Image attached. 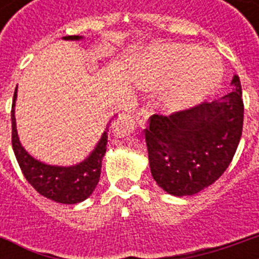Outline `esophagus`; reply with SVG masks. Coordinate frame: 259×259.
<instances>
[{"label": "esophagus", "mask_w": 259, "mask_h": 259, "mask_svg": "<svg viewBox=\"0 0 259 259\" xmlns=\"http://www.w3.org/2000/svg\"><path fill=\"white\" fill-rule=\"evenodd\" d=\"M148 117H149V113H148V110H146L145 107H142V109L138 110L137 113H136V122L138 123V126L144 127V126L146 125Z\"/></svg>", "instance_id": "34e87169"}]
</instances>
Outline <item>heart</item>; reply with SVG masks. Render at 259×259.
Masks as SVG:
<instances>
[{
  "instance_id": "heart-1",
  "label": "heart",
  "mask_w": 259,
  "mask_h": 259,
  "mask_svg": "<svg viewBox=\"0 0 259 259\" xmlns=\"http://www.w3.org/2000/svg\"><path fill=\"white\" fill-rule=\"evenodd\" d=\"M221 59L211 51L189 44L154 47L142 59V76L150 86L168 83L164 101L170 109L197 105L219 86Z\"/></svg>"
}]
</instances>
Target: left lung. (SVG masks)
Returning <instances> with one entry per match:
<instances>
[{"instance_id": "8db88e82", "label": "left lung", "mask_w": 259, "mask_h": 259, "mask_svg": "<svg viewBox=\"0 0 259 259\" xmlns=\"http://www.w3.org/2000/svg\"><path fill=\"white\" fill-rule=\"evenodd\" d=\"M221 101L201 102L169 117L149 118L145 141L152 176L165 192L187 196L200 192L229 168L243 127L242 87Z\"/></svg>"}]
</instances>
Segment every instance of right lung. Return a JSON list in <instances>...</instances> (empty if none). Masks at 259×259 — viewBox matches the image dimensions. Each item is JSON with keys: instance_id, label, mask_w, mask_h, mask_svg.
<instances>
[{"instance_id": "1", "label": "right lung", "mask_w": 259, "mask_h": 259, "mask_svg": "<svg viewBox=\"0 0 259 259\" xmlns=\"http://www.w3.org/2000/svg\"><path fill=\"white\" fill-rule=\"evenodd\" d=\"M64 40H79L82 36H66ZM17 98V89L13 95L12 105V145L21 172L26 181L40 195L63 204H75L86 200L94 192L101 177L102 160L107 145V130L84 161L72 166L47 165L34 160L20 144L16 129L14 103Z\"/></svg>"}]
</instances>
